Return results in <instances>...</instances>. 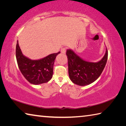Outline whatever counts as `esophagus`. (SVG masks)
Wrapping results in <instances>:
<instances>
[{"label":"esophagus","instance_id":"obj_1","mask_svg":"<svg viewBox=\"0 0 126 126\" xmlns=\"http://www.w3.org/2000/svg\"><path fill=\"white\" fill-rule=\"evenodd\" d=\"M61 52L62 53H63V54H65V53H66V49L65 48H63L61 49Z\"/></svg>","mask_w":126,"mask_h":126}]
</instances>
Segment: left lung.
Wrapping results in <instances>:
<instances>
[{
    "label": "left lung",
    "mask_w": 126,
    "mask_h": 126,
    "mask_svg": "<svg viewBox=\"0 0 126 126\" xmlns=\"http://www.w3.org/2000/svg\"><path fill=\"white\" fill-rule=\"evenodd\" d=\"M68 73L74 84L80 86L89 85L96 80L103 72L108 58V51L101 60L97 62L85 61L71 49L67 50Z\"/></svg>",
    "instance_id": "1"
}]
</instances>
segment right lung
<instances>
[{"mask_svg":"<svg viewBox=\"0 0 126 126\" xmlns=\"http://www.w3.org/2000/svg\"><path fill=\"white\" fill-rule=\"evenodd\" d=\"M60 53H53L42 59L32 60L23 55L18 42L16 46V58L18 67L25 78L34 85L47 83L52 79L55 59Z\"/></svg>","mask_w":126,"mask_h":126,"instance_id":"obj_1","label":"right lung"}]
</instances>
